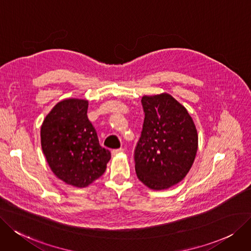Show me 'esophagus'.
<instances>
[{"mask_svg": "<svg viewBox=\"0 0 251 251\" xmlns=\"http://www.w3.org/2000/svg\"><path fill=\"white\" fill-rule=\"evenodd\" d=\"M124 151H125L124 148H119V149H113L112 151H111V153H112L113 156H115V155H117V154H119V153H123Z\"/></svg>", "mask_w": 251, "mask_h": 251, "instance_id": "34e87169", "label": "esophagus"}]
</instances>
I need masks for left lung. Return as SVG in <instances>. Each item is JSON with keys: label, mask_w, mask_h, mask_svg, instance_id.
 I'll use <instances>...</instances> for the list:
<instances>
[{"label": "left lung", "mask_w": 251, "mask_h": 251, "mask_svg": "<svg viewBox=\"0 0 251 251\" xmlns=\"http://www.w3.org/2000/svg\"><path fill=\"white\" fill-rule=\"evenodd\" d=\"M145 113L135 149L140 181L153 190L179 183L192 168L198 150V132L186 108L167 93L143 96Z\"/></svg>", "instance_id": "obj_1"}]
</instances>
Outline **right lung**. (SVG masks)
Returning a JSON list of instances; mask_svg holds the SVG:
<instances>
[{"label":"right lung","instance_id":"1","mask_svg":"<svg viewBox=\"0 0 251 251\" xmlns=\"http://www.w3.org/2000/svg\"><path fill=\"white\" fill-rule=\"evenodd\" d=\"M87 107V100H63L46 115L40 133L43 153L53 174L79 188L101 177L111 158L109 150L99 143Z\"/></svg>","mask_w":251,"mask_h":251}]
</instances>
